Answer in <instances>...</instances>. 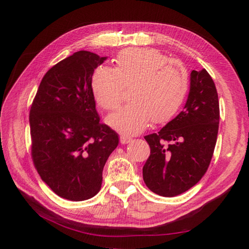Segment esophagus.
<instances>
[{
	"instance_id": "obj_1",
	"label": "esophagus",
	"mask_w": 249,
	"mask_h": 249,
	"mask_svg": "<svg viewBox=\"0 0 249 249\" xmlns=\"http://www.w3.org/2000/svg\"><path fill=\"white\" fill-rule=\"evenodd\" d=\"M120 141H121V144L125 145V144H128V142H130L133 140H132V138H130V137H128V136H125V135H122V136H120Z\"/></svg>"
}]
</instances>
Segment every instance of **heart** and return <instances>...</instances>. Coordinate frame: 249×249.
<instances>
[{
	"label": "heart",
	"instance_id": "heart-1",
	"mask_svg": "<svg viewBox=\"0 0 249 249\" xmlns=\"http://www.w3.org/2000/svg\"><path fill=\"white\" fill-rule=\"evenodd\" d=\"M115 68L98 67L91 86L96 103L112 111L119 107L124 88L130 102L109 115L111 127L127 134L140 133L153 123L170 120L183 104L188 73L179 62L153 48H128L117 54Z\"/></svg>",
	"mask_w": 249,
	"mask_h": 249
}]
</instances>
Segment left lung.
<instances>
[{
    "label": "left lung",
    "instance_id": "obj_1",
    "mask_svg": "<svg viewBox=\"0 0 249 249\" xmlns=\"http://www.w3.org/2000/svg\"><path fill=\"white\" fill-rule=\"evenodd\" d=\"M220 105L213 79L192 70L190 92L181 111L158 133L145 136L150 156L142 167L149 190L162 196L188 191L208 170L215 148Z\"/></svg>",
    "mask_w": 249,
    "mask_h": 249
}]
</instances>
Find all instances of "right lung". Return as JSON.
<instances>
[{"instance_id":"1","label":"right lung","mask_w":249,"mask_h":249,"mask_svg":"<svg viewBox=\"0 0 249 249\" xmlns=\"http://www.w3.org/2000/svg\"><path fill=\"white\" fill-rule=\"evenodd\" d=\"M107 57L74 53L50 68L29 112L32 158L41 180L71 201L94 196L119 135L100 123L91 80Z\"/></svg>"}]
</instances>
